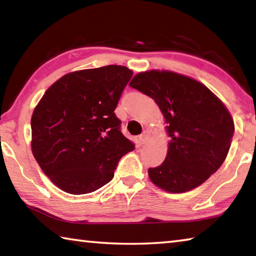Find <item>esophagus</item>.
Here are the masks:
<instances>
[{
  "label": "esophagus",
  "mask_w": 256,
  "mask_h": 256,
  "mask_svg": "<svg viewBox=\"0 0 256 256\" xmlns=\"http://www.w3.org/2000/svg\"><path fill=\"white\" fill-rule=\"evenodd\" d=\"M149 136H150V133H149V131H144V133L141 134L140 136V142L142 144H144L146 141H148V138H149Z\"/></svg>",
  "instance_id": "1"
}]
</instances>
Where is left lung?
Returning <instances> with one entry per match:
<instances>
[{
    "label": "left lung",
    "mask_w": 256,
    "mask_h": 256,
    "mask_svg": "<svg viewBox=\"0 0 256 256\" xmlns=\"http://www.w3.org/2000/svg\"><path fill=\"white\" fill-rule=\"evenodd\" d=\"M130 86L152 98L170 136L166 159L149 168V177L170 193H183L219 170L235 126L226 106L206 86L170 71L138 73Z\"/></svg>",
    "instance_id": "left-lung-1"
}]
</instances>
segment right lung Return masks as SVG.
Wrapping results in <instances>:
<instances>
[{
	"label": "right lung",
	"instance_id": "add662e5",
	"mask_svg": "<svg viewBox=\"0 0 256 256\" xmlns=\"http://www.w3.org/2000/svg\"><path fill=\"white\" fill-rule=\"evenodd\" d=\"M132 71L107 66L68 73L52 84L32 118V149L42 172L64 192L86 194L114 177L134 149L115 108Z\"/></svg>",
	"mask_w": 256,
	"mask_h": 256
}]
</instances>
